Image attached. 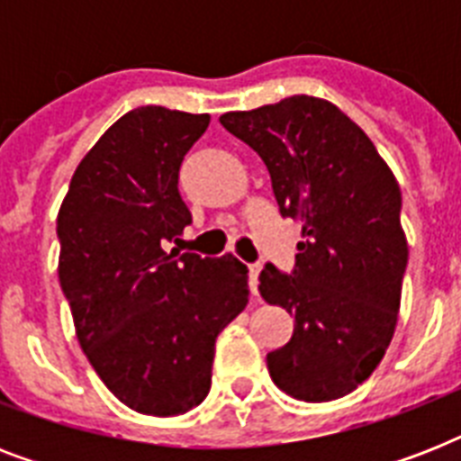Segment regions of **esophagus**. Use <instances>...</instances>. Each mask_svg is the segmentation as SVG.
Instances as JSON below:
<instances>
[{"instance_id":"esophagus-1","label":"esophagus","mask_w":461,"mask_h":461,"mask_svg":"<svg viewBox=\"0 0 461 461\" xmlns=\"http://www.w3.org/2000/svg\"><path fill=\"white\" fill-rule=\"evenodd\" d=\"M258 275H260V266H249V289H251V294H258Z\"/></svg>"}]
</instances>
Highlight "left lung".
Segmentation results:
<instances>
[{"label": "left lung", "mask_w": 461, "mask_h": 461, "mask_svg": "<svg viewBox=\"0 0 461 461\" xmlns=\"http://www.w3.org/2000/svg\"><path fill=\"white\" fill-rule=\"evenodd\" d=\"M220 124L266 162L282 217L302 222L292 273L266 263L260 296L294 315L267 354L280 390L330 402L364 383L394 335L407 270L402 194L371 139L321 97L294 95Z\"/></svg>", "instance_id": "8db88e82"}]
</instances>
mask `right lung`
I'll return each mask as SVG.
<instances>
[{
	"instance_id": "right-lung-1",
	"label": "right lung",
	"mask_w": 461,
	"mask_h": 461,
	"mask_svg": "<svg viewBox=\"0 0 461 461\" xmlns=\"http://www.w3.org/2000/svg\"><path fill=\"white\" fill-rule=\"evenodd\" d=\"M208 114L139 107L76 167L57 217L59 285L90 366L119 402L186 414L210 393L215 339L249 303V267L181 241L179 167Z\"/></svg>"
}]
</instances>
